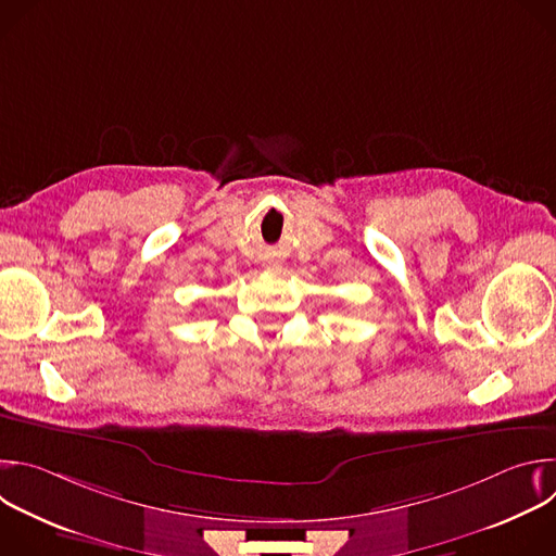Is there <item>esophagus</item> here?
Returning <instances> with one entry per match:
<instances>
[{
	"label": "esophagus",
	"mask_w": 556,
	"mask_h": 556,
	"mask_svg": "<svg viewBox=\"0 0 556 556\" xmlns=\"http://www.w3.org/2000/svg\"><path fill=\"white\" fill-rule=\"evenodd\" d=\"M281 262H277V260H270V262H266V270H270V273H281Z\"/></svg>",
	"instance_id": "1"
}]
</instances>
